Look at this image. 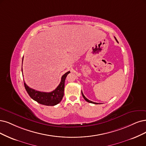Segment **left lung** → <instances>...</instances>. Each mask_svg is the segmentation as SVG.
I'll return each instance as SVG.
<instances>
[{
    "label": "left lung",
    "instance_id": "left-lung-1",
    "mask_svg": "<svg viewBox=\"0 0 146 146\" xmlns=\"http://www.w3.org/2000/svg\"><path fill=\"white\" fill-rule=\"evenodd\" d=\"M115 40L118 42V41H117V40L116 39V38L115 37ZM82 96H83V98H84V99L86 100V101H87V102H89V103H91V104H99L98 103H96V102H92V101H91V100H89L88 99H87V98H85V96L84 95V94L82 93Z\"/></svg>",
    "mask_w": 146,
    "mask_h": 146
}]
</instances>
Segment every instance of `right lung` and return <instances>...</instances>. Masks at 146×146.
Returning a JSON list of instances; mask_svg holds the SVG:
<instances>
[{"instance_id":"1","label":"right lung","mask_w":146,"mask_h":146,"mask_svg":"<svg viewBox=\"0 0 146 146\" xmlns=\"http://www.w3.org/2000/svg\"><path fill=\"white\" fill-rule=\"evenodd\" d=\"M23 60V57L22 59V63ZM21 72H22L23 74L22 69H21ZM70 73V71L67 72L63 75L61 78L60 84H59L57 88L55 90L52 91V92H41V91L35 90L31 88H29L24 81L25 89L31 98L35 101L37 102L38 103L46 106H55L58 104L62 99L64 96L65 80H66L68 74Z\"/></svg>"}]
</instances>
